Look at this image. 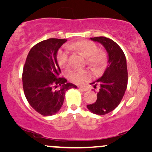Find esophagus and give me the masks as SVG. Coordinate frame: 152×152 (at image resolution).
I'll use <instances>...</instances> for the list:
<instances>
[{
    "mask_svg": "<svg viewBox=\"0 0 152 152\" xmlns=\"http://www.w3.org/2000/svg\"><path fill=\"white\" fill-rule=\"evenodd\" d=\"M78 88H79V89H80V90H82L83 91H87L88 90V88H86V87H84V86H79Z\"/></svg>",
    "mask_w": 152,
    "mask_h": 152,
    "instance_id": "esophagus-1",
    "label": "esophagus"
}]
</instances>
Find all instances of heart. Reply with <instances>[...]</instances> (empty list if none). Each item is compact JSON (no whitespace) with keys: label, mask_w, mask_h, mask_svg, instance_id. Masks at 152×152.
<instances>
[{"label":"heart","mask_w":152,"mask_h":152,"mask_svg":"<svg viewBox=\"0 0 152 152\" xmlns=\"http://www.w3.org/2000/svg\"><path fill=\"white\" fill-rule=\"evenodd\" d=\"M68 49L72 50L86 58V62L96 70L101 69L106 61V55L103 51L97 50V46L94 42L88 40L77 41L68 45ZM58 64L61 68L69 66V53L66 49H61L57 55ZM68 78L75 84H81L90 80L91 72L88 70L71 69L66 72Z\"/></svg>","instance_id":"1"}]
</instances>
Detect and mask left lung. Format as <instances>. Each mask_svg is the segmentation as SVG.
<instances>
[{
    "label": "left lung",
    "mask_w": 152,
    "mask_h": 152,
    "mask_svg": "<svg viewBox=\"0 0 152 152\" xmlns=\"http://www.w3.org/2000/svg\"><path fill=\"white\" fill-rule=\"evenodd\" d=\"M91 40L101 43L108 54L107 67L101 77L91 83L98 85L97 100L87 108L93 113L105 115L119 105L127 86L128 72L125 55L113 40L104 37H93Z\"/></svg>",
    "instance_id": "1"
}]
</instances>
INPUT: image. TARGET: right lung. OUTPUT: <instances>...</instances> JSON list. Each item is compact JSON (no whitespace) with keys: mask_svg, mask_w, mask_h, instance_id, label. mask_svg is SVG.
Masks as SVG:
<instances>
[{"mask_svg":"<svg viewBox=\"0 0 152 152\" xmlns=\"http://www.w3.org/2000/svg\"><path fill=\"white\" fill-rule=\"evenodd\" d=\"M67 39L41 41L29 52L23 70V87L27 100L41 115H53L63 105L65 93L77 86L59 77L57 52ZM59 86V89H56Z\"/></svg>","mask_w":152,"mask_h":152,"instance_id":"right-lung-1","label":"right lung"}]
</instances>
